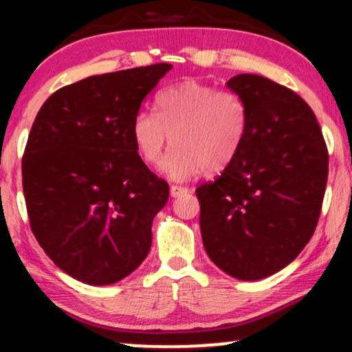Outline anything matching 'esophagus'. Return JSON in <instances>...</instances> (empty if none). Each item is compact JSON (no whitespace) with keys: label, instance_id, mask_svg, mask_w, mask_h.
Here are the masks:
<instances>
[{"label":"esophagus","instance_id":"obj_1","mask_svg":"<svg viewBox=\"0 0 352 352\" xmlns=\"http://www.w3.org/2000/svg\"><path fill=\"white\" fill-rule=\"evenodd\" d=\"M187 192H189V189H187V187H182V186H175L173 184L171 187H170V194H171V197H181V195H184V194H187Z\"/></svg>","mask_w":352,"mask_h":352}]
</instances>
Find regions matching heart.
<instances>
[{"label": "heart", "instance_id": "heart-1", "mask_svg": "<svg viewBox=\"0 0 352 352\" xmlns=\"http://www.w3.org/2000/svg\"><path fill=\"white\" fill-rule=\"evenodd\" d=\"M155 107L157 113L141 110L136 115L133 139L139 155L151 166L160 162L171 142V152L162 165L171 179L226 170L247 138L250 109L235 91L182 81L158 93Z\"/></svg>", "mask_w": 352, "mask_h": 352}]
</instances>
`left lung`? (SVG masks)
<instances>
[{
    "instance_id": "8db88e82",
    "label": "left lung",
    "mask_w": 352,
    "mask_h": 352,
    "mask_svg": "<svg viewBox=\"0 0 352 352\" xmlns=\"http://www.w3.org/2000/svg\"><path fill=\"white\" fill-rule=\"evenodd\" d=\"M247 100L250 124L235 160L195 189L204 247L216 266L258 280L288 266L319 223L329 151L312 109L259 75L228 83Z\"/></svg>"
}]
</instances>
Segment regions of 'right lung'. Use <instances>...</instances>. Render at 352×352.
Here are the masks:
<instances>
[{
  "instance_id": "obj_1",
  "label": "right lung",
  "mask_w": 352,
  "mask_h": 352,
  "mask_svg": "<svg viewBox=\"0 0 352 352\" xmlns=\"http://www.w3.org/2000/svg\"><path fill=\"white\" fill-rule=\"evenodd\" d=\"M171 67L162 62L64 86L32 124L22 157L28 221L47 256L76 280L110 285L148 254L153 216L170 186L139 157L133 122Z\"/></svg>"
}]
</instances>
